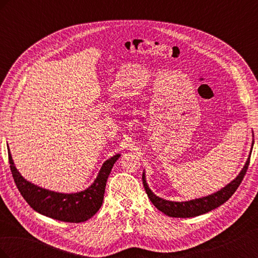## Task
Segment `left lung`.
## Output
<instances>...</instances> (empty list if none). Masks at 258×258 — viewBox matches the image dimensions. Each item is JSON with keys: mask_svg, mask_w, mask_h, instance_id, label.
I'll return each instance as SVG.
<instances>
[{"mask_svg": "<svg viewBox=\"0 0 258 258\" xmlns=\"http://www.w3.org/2000/svg\"><path fill=\"white\" fill-rule=\"evenodd\" d=\"M253 144H254V141L252 142V148H253ZM252 148H251V152H249L248 158L245 162V165L240 171L238 176L233 179V181H231L229 184L223 187L222 189L217 190L214 194H211V195H209V196L202 197V198L192 199V200H188V201H181V202L162 199L158 196H156V195L151 190V188L148 187V185L146 183L145 172H143L142 181H143V185H144V188L146 190L147 196L156 208H157L159 211H161L162 213H165L166 215L171 216V217L186 218V217H195V216L208 213V212H210V211H212L220 206H222L223 204H225V202L227 201L233 194H235V191L237 190L239 185L242 182V179H243V177L246 173V170H247L248 163H249V158H251Z\"/></svg>", "mask_w": 258, "mask_h": 258, "instance_id": "left-lung-1", "label": "left lung"}]
</instances>
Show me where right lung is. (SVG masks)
Returning a JSON list of instances; mask_svg holds the SVG:
<instances>
[{
  "label": "right lung",
  "mask_w": 258,
  "mask_h": 258,
  "mask_svg": "<svg viewBox=\"0 0 258 258\" xmlns=\"http://www.w3.org/2000/svg\"><path fill=\"white\" fill-rule=\"evenodd\" d=\"M119 157L120 154H116L104 161L95 182L88 188L74 194H63L42 188L27 181L15 167L9 148V160L14 181L28 205L40 214L68 223L86 222L98 212L103 202L107 177Z\"/></svg>",
  "instance_id": "1"
}]
</instances>
